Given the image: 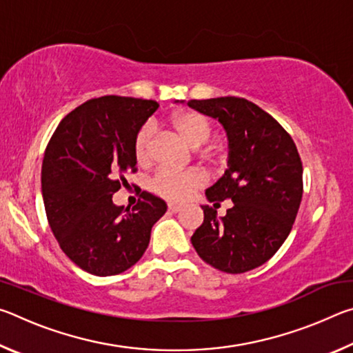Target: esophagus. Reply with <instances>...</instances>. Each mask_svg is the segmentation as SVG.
Here are the masks:
<instances>
[{"label": "esophagus", "instance_id": "34e87169", "mask_svg": "<svg viewBox=\"0 0 353 353\" xmlns=\"http://www.w3.org/2000/svg\"><path fill=\"white\" fill-rule=\"evenodd\" d=\"M168 210L171 212V213H179L182 210V207L181 205H176V204H170L168 205Z\"/></svg>", "mask_w": 353, "mask_h": 353}]
</instances>
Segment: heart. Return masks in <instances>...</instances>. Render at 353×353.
<instances>
[{
  "mask_svg": "<svg viewBox=\"0 0 353 353\" xmlns=\"http://www.w3.org/2000/svg\"><path fill=\"white\" fill-rule=\"evenodd\" d=\"M170 126L188 143L198 148L208 141L212 137V123L205 115L196 110H179L170 117ZM134 154L137 163L146 166L152 160V129L141 128L135 137ZM214 151L205 152V157L212 159ZM207 176L199 170L176 171L162 168L152 179V190L163 199L171 202H183L190 199L198 188L204 187Z\"/></svg>",
  "mask_w": 353,
  "mask_h": 353,
  "instance_id": "heart-1",
  "label": "heart"
}]
</instances>
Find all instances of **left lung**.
<instances>
[{
	"label": "left lung",
	"instance_id": "left-lung-1",
	"mask_svg": "<svg viewBox=\"0 0 353 353\" xmlns=\"http://www.w3.org/2000/svg\"><path fill=\"white\" fill-rule=\"evenodd\" d=\"M188 105L218 118L229 139L227 170L207 188V199L213 206L234 202L223 219L202 205L204 223L191 244L219 271L255 270L277 252L294 224L303 191L297 148L270 113L244 98L191 99Z\"/></svg>",
	"mask_w": 353,
	"mask_h": 353
}]
</instances>
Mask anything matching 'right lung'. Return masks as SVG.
Wrapping results in <instances>:
<instances>
[{
	"label": "right lung",
	"instance_id": "add662e5",
	"mask_svg": "<svg viewBox=\"0 0 353 353\" xmlns=\"http://www.w3.org/2000/svg\"><path fill=\"white\" fill-rule=\"evenodd\" d=\"M159 109L152 99L101 97L70 112L48 143L41 165L46 218L59 246L81 270L105 277L139 261L166 212L143 191L132 208L112 196L135 172V137Z\"/></svg>",
	"mask_w": 353,
	"mask_h": 353
}]
</instances>
